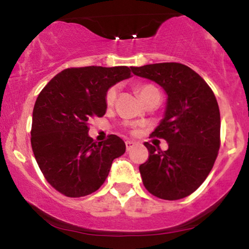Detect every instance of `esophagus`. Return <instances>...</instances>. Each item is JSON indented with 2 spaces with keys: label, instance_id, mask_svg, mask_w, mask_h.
<instances>
[{
  "label": "esophagus",
  "instance_id": "34e87169",
  "mask_svg": "<svg viewBox=\"0 0 249 249\" xmlns=\"http://www.w3.org/2000/svg\"><path fill=\"white\" fill-rule=\"evenodd\" d=\"M136 144H137V142H133V141H126V142H125V145H126V150L127 151H130L131 148H132Z\"/></svg>",
  "mask_w": 249,
  "mask_h": 249
}]
</instances>
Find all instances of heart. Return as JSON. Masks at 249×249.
I'll use <instances>...</instances> for the list:
<instances>
[{"label": "heart", "instance_id": "heart-1", "mask_svg": "<svg viewBox=\"0 0 249 249\" xmlns=\"http://www.w3.org/2000/svg\"><path fill=\"white\" fill-rule=\"evenodd\" d=\"M150 88H153V87H151V85H144V87H141L138 89V92H139V96H142V93L145 92V91L147 90V89H150ZM116 95H117V89L113 87V88H111L110 90L107 91V97H105V101H107V105H111L112 104L113 102H115V99H116Z\"/></svg>", "mask_w": 249, "mask_h": 249}]
</instances>
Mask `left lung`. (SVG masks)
Listing matches in <instances>:
<instances>
[{"instance_id": "8db88e82", "label": "left lung", "mask_w": 249, "mask_h": 249, "mask_svg": "<svg viewBox=\"0 0 249 249\" xmlns=\"http://www.w3.org/2000/svg\"><path fill=\"white\" fill-rule=\"evenodd\" d=\"M136 76L164 89V117L151 136L164 138L166 151L145 142L150 157L139 166L153 196L178 200L198 188L212 170L220 147V111L213 91L196 71L180 63L131 67Z\"/></svg>"}]
</instances>
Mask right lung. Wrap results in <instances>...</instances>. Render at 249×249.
Returning <instances> with one entry per match:
<instances>
[{"label":"right lung","mask_w":249,"mask_h":249,"mask_svg":"<svg viewBox=\"0 0 249 249\" xmlns=\"http://www.w3.org/2000/svg\"><path fill=\"white\" fill-rule=\"evenodd\" d=\"M132 77L127 67H84L61 71L37 97L33 111L31 147L48 182L70 198L96 192L113 159L126 146L111 134L97 142L88 123L107 112L108 89Z\"/></svg>","instance_id":"add662e5"}]
</instances>
